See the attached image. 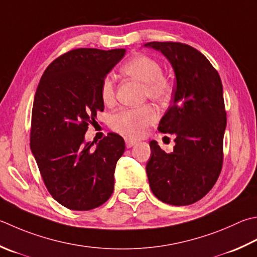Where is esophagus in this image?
<instances>
[{
  "mask_svg": "<svg viewBox=\"0 0 257 257\" xmlns=\"http://www.w3.org/2000/svg\"><path fill=\"white\" fill-rule=\"evenodd\" d=\"M124 142H125V146H127V148L133 147V146H135L136 144L138 143L137 140L132 139V138H128V137H125V138H124Z\"/></svg>",
  "mask_w": 257,
  "mask_h": 257,
  "instance_id": "1",
  "label": "esophagus"
}]
</instances>
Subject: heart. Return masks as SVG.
<instances>
[{"mask_svg":"<svg viewBox=\"0 0 257 257\" xmlns=\"http://www.w3.org/2000/svg\"><path fill=\"white\" fill-rule=\"evenodd\" d=\"M121 71L138 81L145 82V93L157 102H165L172 92L169 80L163 75V68L157 60L145 54H137L125 62ZM113 80L107 75L101 82L100 95L105 104L114 101ZM158 118L156 109L150 104L138 108H123L110 118V125L117 133L127 137L138 138Z\"/></svg>","mask_w":257,"mask_h":257,"instance_id":"1","label":"heart"}]
</instances>
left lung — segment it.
<instances>
[{
	"label": "left lung",
	"mask_w": 257,
	"mask_h": 257,
	"mask_svg": "<svg viewBox=\"0 0 257 257\" xmlns=\"http://www.w3.org/2000/svg\"><path fill=\"white\" fill-rule=\"evenodd\" d=\"M144 47L162 52L176 78L173 104L158 127L160 133L176 136L174 152H164L156 140L149 143V186L166 204L190 205L213 188L222 169L226 128L223 84L207 58L187 44L149 42Z\"/></svg>",
	"instance_id": "1"
}]
</instances>
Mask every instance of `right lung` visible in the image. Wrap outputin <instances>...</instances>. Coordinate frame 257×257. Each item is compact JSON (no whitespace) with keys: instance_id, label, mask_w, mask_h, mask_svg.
Masks as SVG:
<instances>
[{"instance_id":"obj_1","label":"right lung","mask_w":257,"mask_h":257,"mask_svg":"<svg viewBox=\"0 0 257 257\" xmlns=\"http://www.w3.org/2000/svg\"><path fill=\"white\" fill-rule=\"evenodd\" d=\"M124 54L125 49L72 50L55 59L39 82L30 146L49 193L69 209H93L113 192L123 138L111 133L95 143L84 135L103 111L102 80Z\"/></svg>"}]
</instances>
